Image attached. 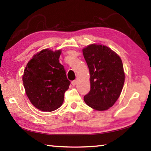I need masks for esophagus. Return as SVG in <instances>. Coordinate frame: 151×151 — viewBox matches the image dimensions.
Instances as JSON below:
<instances>
[{
	"label": "esophagus",
	"mask_w": 151,
	"mask_h": 151,
	"mask_svg": "<svg viewBox=\"0 0 151 151\" xmlns=\"http://www.w3.org/2000/svg\"><path fill=\"white\" fill-rule=\"evenodd\" d=\"M71 84L73 86H75L76 84V81H73L71 82Z\"/></svg>",
	"instance_id": "obj_1"
}]
</instances>
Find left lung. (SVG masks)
Instances as JSON below:
<instances>
[{
    "mask_svg": "<svg viewBox=\"0 0 151 151\" xmlns=\"http://www.w3.org/2000/svg\"><path fill=\"white\" fill-rule=\"evenodd\" d=\"M82 52L91 84L84 101L94 110H106L113 106L123 89L124 73L121 58L109 47L97 44L88 45Z\"/></svg>",
    "mask_w": 151,
    "mask_h": 151,
    "instance_id": "8db88e82",
    "label": "left lung"
}]
</instances>
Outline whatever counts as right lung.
I'll return each mask as SVG.
<instances>
[{"label":"right lung","instance_id":"right-lung-1","mask_svg":"<svg viewBox=\"0 0 151 151\" xmlns=\"http://www.w3.org/2000/svg\"><path fill=\"white\" fill-rule=\"evenodd\" d=\"M61 50L44 49L27 63L22 82L27 97L36 108L52 111L62 106L70 84L59 62Z\"/></svg>","mask_w":151,"mask_h":151}]
</instances>
